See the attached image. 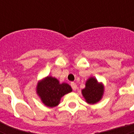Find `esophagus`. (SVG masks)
I'll return each mask as SVG.
<instances>
[{
  "instance_id": "obj_1",
  "label": "esophagus",
  "mask_w": 134,
  "mask_h": 134,
  "mask_svg": "<svg viewBox=\"0 0 134 134\" xmlns=\"http://www.w3.org/2000/svg\"><path fill=\"white\" fill-rule=\"evenodd\" d=\"M71 86L74 90H76V88H77V86H76V84L75 83H74V82H71Z\"/></svg>"
}]
</instances>
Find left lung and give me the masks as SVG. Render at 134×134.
Returning <instances> with one entry per match:
<instances>
[{
    "label": "left lung",
    "instance_id": "left-lung-1",
    "mask_svg": "<svg viewBox=\"0 0 134 134\" xmlns=\"http://www.w3.org/2000/svg\"><path fill=\"white\" fill-rule=\"evenodd\" d=\"M82 95L89 104H95L102 99L104 93V86L94 76H90L86 82V87L81 90Z\"/></svg>",
    "mask_w": 134,
    "mask_h": 134
}]
</instances>
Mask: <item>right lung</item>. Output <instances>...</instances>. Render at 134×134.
<instances>
[{"instance_id": "right-lung-1", "label": "right lung", "mask_w": 134, "mask_h": 134, "mask_svg": "<svg viewBox=\"0 0 134 134\" xmlns=\"http://www.w3.org/2000/svg\"><path fill=\"white\" fill-rule=\"evenodd\" d=\"M72 92L68 83H60L56 78L47 76L37 82V94L45 106L50 108L55 107L60 104L63 96Z\"/></svg>"}]
</instances>
